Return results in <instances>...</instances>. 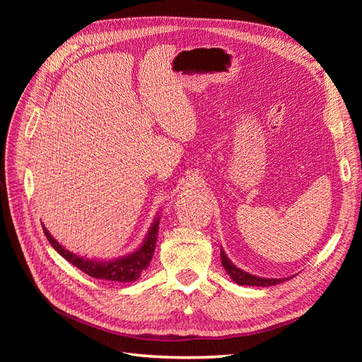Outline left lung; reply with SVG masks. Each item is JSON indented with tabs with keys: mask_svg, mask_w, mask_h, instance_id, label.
<instances>
[{
	"mask_svg": "<svg viewBox=\"0 0 362 362\" xmlns=\"http://www.w3.org/2000/svg\"><path fill=\"white\" fill-rule=\"evenodd\" d=\"M221 259H222V266L228 272V275L231 276V279L238 284V286H250V287H270V286H276L279 282H284L286 279H267V278H259L255 275H250V273L235 267L231 259L226 257L225 252L221 249Z\"/></svg>",
	"mask_w": 362,
	"mask_h": 362,
	"instance_id": "1",
	"label": "left lung"
}]
</instances>
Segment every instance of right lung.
I'll return each instance as SVG.
<instances>
[{
    "label": "right lung",
    "instance_id": "add662e5",
    "mask_svg": "<svg viewBox=\"0 0 362 362\" xmlns=\"http://www.w3.org/2000/svg\"><path fill=\"white\" fill-rule=\"evenodd\" d=\"M158 222H160V218H156V222L152 223L146 238L144 240V243H141V246L136 252H133V254H129L127 257L113 259V261H93V259L78 257L76 254H72V252L64 249L62 245H59L56 240H54V237H51L47 228H43V233H45L51 246L56 249L64 259H68L71 264H74L76 269L84 272L86 275H89L96 279H105V281H115V282H131V281H136L140 278L141 272L148 269L149 262L152 259V255H154L158 228H160Z\"/></svg>",
    "mask_w": 362,
    "mask_h": 362
}]
</instances>
